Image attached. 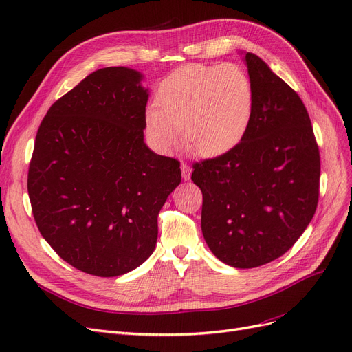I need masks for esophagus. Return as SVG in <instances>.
Returning a JSON list of instances; mask_svg holds the SVG:
<instances>
[{
	"instance_id": "obj_1",
	"label": "esophagus",
	"mask_w": 352,
	"mask_h": 352,
	"mask_svg": "<svg viewBox=\"0 0 352 352\" xmlns=\"http://www.w3.org/2000/svg\"><path fill=\"white\" fill-rule=\"evenodd\" d=\"M181 174H182V178H184V179H190V177H191V168H190L188 164L181 162Z\"/></svg>"
}]
</instances>
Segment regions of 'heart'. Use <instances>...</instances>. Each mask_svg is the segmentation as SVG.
I'll return each instance as SVG.
<instances>
[{"instance_id": "obj_1", "label": "heart", "mask_w": 352, "mask_h": 352, "mask_svg": "<svg viewBox=\"0 0 352 352\" xmlns=\"http://www.w3.org/2000/svg\"><path fill=\"white\" fill-rule=\"evenodd\" d=\"M155 104L146 112V128L162 151L178 144L181 129L192 154L212 158L246 135L254 96L248 74L236 65H187L161 82Z\"/></svg>"}]
</instances>
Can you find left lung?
I'll list each match as a JSON object with an SVG mask.
<instances>
[{"label":"left lung","instance_id":"left-lung-1","mask_svg":"<svg viewBox=\"0 0 352 352\" xmlns=\"http://www.w3.org/2000/svg\"><path fill=\"white\" fill-rule=\"evenodd\" d=\"M254 106L243 140L192 164L203 192L201 230L226 265L252 269L285 254L311 223L320 158L307 108L261 57L246 53Z\"/></svg>","mask_w":352,"mask_h":352}]
</instances>
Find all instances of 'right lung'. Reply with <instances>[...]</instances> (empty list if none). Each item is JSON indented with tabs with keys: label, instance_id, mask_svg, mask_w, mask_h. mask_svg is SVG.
I'll return each mask as SVG.
<instances>
[{
	"label": "right lung",
	"instance_id": "obj_1",
	"mask_svg": "<svg viewBox=\"0 0 352 352\" xmlns=\"http://www.w3.org/2000/svg\"><path fill=\"white\" fill-rule=\"evenodd\" d=\"M128 67L94 72L41 120L27 190L41 236L65 262L112 278L154 252L179 161L144 142L148 90Z\"/></svg>",
	"mask_w": 352,
	"mask_h": 352
}]
</instances>
